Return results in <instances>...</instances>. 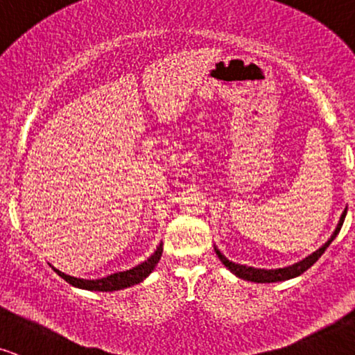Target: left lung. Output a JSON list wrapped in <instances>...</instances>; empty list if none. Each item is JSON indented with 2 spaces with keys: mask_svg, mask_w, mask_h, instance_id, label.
Listing matches in <instances>:
<instances>
[{
  "mask_svg": "<svg viewBox=\"0 0 355 355\" xmlns=\"http://www.w3.org/2000/svg\"><path fill=\"white\" fill-rule=\"evenodd\" d=\"M345 214H347V209L343 212V216L339 218V224L336 227L334 234L331 235V239L327 240V242L322 245L319 250H316L314 253H311L309 257H306L304 260L298 261V263L291 265V266H284V268H277V270H265V268H253V266H247V265H240V263H234V261H230L229 258H225L222 255L220 250H218L217 247H214V250H216L217 257L220 258V261L224 263L227 268H229L232 273L235 275V277L242 278V279H247V282H253V283H277V282H284V279H291V278H296L300 277L301 273H304L306 270L311 268V266L316 263L319 260V257L322 255V253L326 252V248L329 247L332 240L338 237L340 227L344 224V218H345Z\"/></svg>",
  "mask_w": 355,
  "mask_h": 355,
  "instance_id": "left-lung-1",
  "label": "left lung"
}]
</instances>
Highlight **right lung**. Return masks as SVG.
<instances>
[{
    "label": "right lung",
    "instance_id": "1",
    "mask_svg": "<svg viewBox=\"0 0 355 355\" xmlns=\"http://www.w3.org/2000/svg\"><path fill=\"white\" fill-rule=\"evenodd\" d=\"M161 255H163V247L156 248V252L144 260L143 263H139L138 266H133L131 270L126 271H120V273H113L110 277H105L100 279H84V278H76L71 277V275H65L62 271H59L57 268H54V271L59 275L60 278H64L65 282L71 283L72 286L82 288V290H89V291H116V290H123V288H130L133 284L141 283L144 278L150 277V273L155 270V266L159 261Z\"/></svg>",
    "mask_w": 355,
    "mask_h": 355
}]
</instances>
